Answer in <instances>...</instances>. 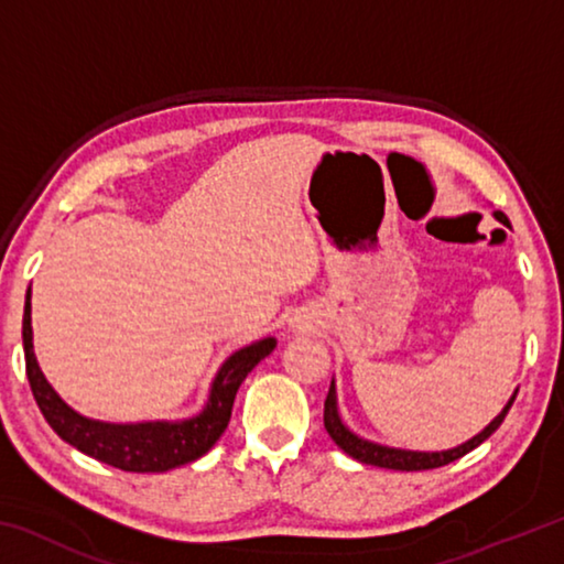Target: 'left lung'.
Wrapping results in <instances>:
<instances>
[{
	"mask_svg": "<svg viewBox=\"0 0 564 564\" xmlns=\"http://www.w3.org/2000/svg\"><path fill=\"white\" fill-rule=\"evenodd\" d=\"M495 218H498L500 224L510 226L508 216L502 212H495ZM514 395H518V390H514ZM514 395L508 400V405L502 408V413L492 420V423L485 427L482 433H477L470 441L453 447V451H443V453H417V451H400V447H388V445H378V443H370V441H362L356 433H350L346 425H343V420L338 415V400H336V383H330V390L326 395V405H323V425H326L328 435L333 437V443H336L343 453L350 455L352 460L358 463H366V465H376V467H388V470H405V473H413V470H433V467H443L447 463H455L457 457L467 455L470 451H475L477 445L488 441V437L498 431L502 425L505 415H508V410L514 403Z\"/></svg>",
	"mask_w": 564,
	"mask_h": 564,
	"instance_id": "left-lung-1",
	"label": "left lung"
}]
</instances>
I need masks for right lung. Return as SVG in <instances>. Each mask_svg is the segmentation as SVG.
<instances>
[{"instance_id":"right-lung-1","label":"right lung","mask_w":564,"mask_h":564,"mask_svg":"<svg viewBox=\"0 0 564 564\" xmlns=\"http://www.w3.org/2000/svg\"><path fill=\"white\" fill-rule=\"evenodd\" d=\"M22 340L26 378H30L36 405H40L46 423L52 425V431L84 455L127 473H166L171 467L194 463L212 451L214 443L224 435L228 420H231L238 388H241L246 376L275 348V338H263L236 350L216 373L212 393H208L206 405L196 417L176 420V423H169V420L101 423V420L76 413L46 383L32 343V289L26 291L24 301Z\"/></svg>"}]
</instances>
